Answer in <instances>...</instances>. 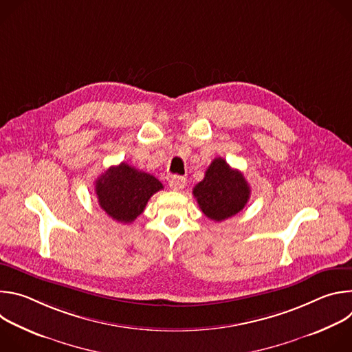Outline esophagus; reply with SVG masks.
<instances>
[{"mask_svg":"<svg viewBox=\"0 0 352 352\" xmlns=\"http://www.w3.org/2000/svg\"><path fill=\"white\" fill-rule=\"evenodd\" d=\"M168 185H170V188H171L173 190H181V189H184V188H185V185H186V179H185L184 177L174 175V177H171V178H170Z\"/></svg>","mask_w":352,"mask_h":352,"instance_id":"1","label":"esophagus"}]
</instances>
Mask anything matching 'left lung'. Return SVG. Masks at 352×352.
Here are the masks:
<instances>
[{"mask_svg": "<svg viewBox=\"0 0 352 352\" xmlns=\"http://www.w3.org/2000/svg\"><path fill=\"white\" fill-rule=\"evenodd\" d=\"M197 205L210 220L223 221L239 213L248 204L250 188L238 170L217 157L205 173V178L193 188Z\"/></svg>", "mask_w": 352, "mask_h": 352, "instance_id": "1", "label": "left lung"}]
</instances>
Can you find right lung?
I'll return each instance as SVG.
<instances>
[{
  "instance_id": "right-lung-1",
  "label": "right lung",
  "mask_w": 352,
  "mask_h": 352,
  "mask_svg": "<svg viewBox=\"0 0 352 352\" xmlns=\"http://www.w3.org/2000/svg\"><path fill=\"white\" fill-rule=\"evenodd\" d=\"M163 189L153 175L139 171L126 163L113 166L96 179L98 205L110 217L132 223L143 213L148 199Z\"/></svg>"
}]
</instances>
